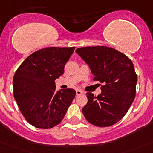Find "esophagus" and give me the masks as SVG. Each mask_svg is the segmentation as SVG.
<instances>
[{
    "label": "esophagus",
    "mask_w": 153,
    "mask_h": 153,
    "mask_svg": "<svg viewBox=\"0 0 153 153\" xmlns=\"http://www.w3.org/2000/svg\"><path fill=\"white\" fill-rule=\"evenodd\" d=\"M83 94V91H81V90L77 89L76 91V95H80V94Z\"/></svg>",
    "instance_id": "34e87169"
}]
</instances>
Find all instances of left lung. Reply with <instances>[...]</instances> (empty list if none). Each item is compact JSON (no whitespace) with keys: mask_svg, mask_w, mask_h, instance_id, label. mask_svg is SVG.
I'll use <instances>...</instances> for the list:
<instances>
[{"mask_svg":"<svg viewBox=\"0 0 153 153\" xmlns=\"http://www.w3.org/2000/svg\"><path fill=\"white\" fill-rule=\"evenodd\" d=\"M76 52L88 64L93 79L104 84L99 95L86 93L88 102L82 109L84 116L97 127L116 124L128 111L136 94L137 76L131 60L104 46L78 48Z\"/></svg>","mask_w":153,"mask_h":153,"instance_id":"8db88e82","label":"left lung"}]
</instances>
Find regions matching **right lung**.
<instances>
[{
  "instance_id": "add662e5",
  "label": "right lung",
  "mask_w": 153,
  "mask_h": 153,
  "mask_svg": "<svg viewBox=\"0 0 153 153\" xmlns=\"http://www.w3.org/2000/svg\"><path fill=\"white\" fill-rule=\"evenodd\" d=\"M75 47H46L28 56L13 76V95L22 114L37 128L62 122L75 97L72 88L56 91L55 80L64 74Z\"/></svg>"
}]
</instances>
